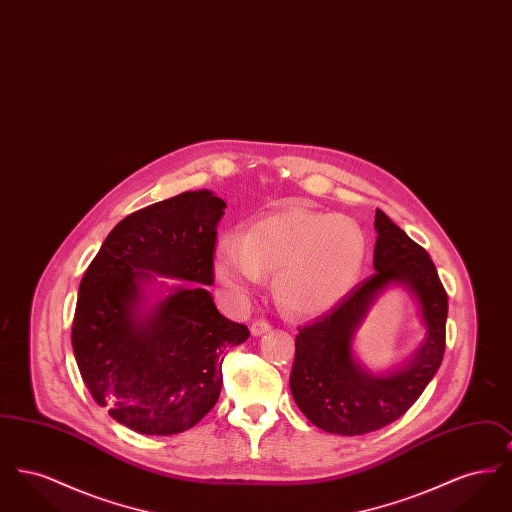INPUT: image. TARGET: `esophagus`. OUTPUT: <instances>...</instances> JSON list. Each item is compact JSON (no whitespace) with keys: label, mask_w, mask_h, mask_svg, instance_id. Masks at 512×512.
I'll return each instance as SVG.
<instances>
[{"label":"esophagus","mask_w":512,"mask_h":512,"mask_svg":"<svg viewBox=\"0 0 512 512\" xmlns=\"http://www.w3.org/2000/svg\"><path fill=\"white\" fill-rule=\"evenodd\" d=\"M272 328V324L265 320V318H257L253 324H251V334L253 336H261V334H265Z\"/></svg>","instance_id":"1"}]
</instances>
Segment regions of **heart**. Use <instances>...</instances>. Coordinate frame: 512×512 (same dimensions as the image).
Instances as JSON below:
<instances>
[{"label": "heart", "instance_id": "b5f03b06", "mask_svg": "<svg viewBox=\"0 0 512 512\" xmlns=\"http://www.w3.org/2000/svg\"><path fill=\"white\" fill-rule=\"evenodd\" d=\"M366 261V238L349 217L290 205L247 228L240 242H224L215 270L236 299L274 274L280 305L297 315L332 309L355 288Z\"/></svg>", "mask_w": 512, "mask_h": 512}]
</instances>
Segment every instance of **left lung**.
I'll return each instance as SVG.
<instances>
[{"mask_svg": "<svg viewBox=\"0 0 512 512\" xmlns=\"http://www.w3.org/2000/svg\"><path fill=\"white\" fill-rule=\"evenodd\" d=\"M376 272L340 303L295 336L290 388L301 413L330 434L361 436L407 413L438 372L445 353L447 292L424 247L413 242L384 211L376 209ZM391 281L417 293L427 324V341L414 361L390 377H372L350 355L352 332L367 307Z\"/></svg>", "mask_w": 512, "mask_h": 512, "instance_id": "obj_1", "label": "left lung"}]
</instances>
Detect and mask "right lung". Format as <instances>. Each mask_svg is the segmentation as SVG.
<instances>
[{"mask_svg": "<svg viewBox=\"0 0 512 512\" xmlns=\"http://www.w3.org/2000/svg\"><path fill=\"white\" fill-rule=\"evenodd\" d=\"M226 203L184 192L122 219L84 272L74 311V357L92 397L134 432L171 436L209 413L226 349L249 338L222 317L203 286L174 288L136 318L149 272L211 286Z\"/></svg>", "mask_w": 512, "mask_h": 512, "instance_id": "obj_1", "label": "right lung"}]
</instances>
